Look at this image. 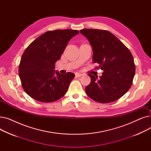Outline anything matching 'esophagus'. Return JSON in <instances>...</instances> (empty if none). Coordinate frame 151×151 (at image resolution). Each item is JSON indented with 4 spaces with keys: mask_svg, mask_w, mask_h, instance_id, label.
Returning <instances> with one entry per match:
<instances>
[{
    "mask_svg": "<svg viewBox=\"0 0 151 151\" xmlns=\"http://www.w3.org/2000/svg\"><path fill=\"white\" fill-rule=\"evenodd\" d=\"M83 75V74L80 73H75V76L76 78H79V77H81Z\"/></svg>",
    "mask_w": 151,
    "mask_h": 151,
    "instance_id": "obj_1",
    "label": "esophagus"
}]
</instances>
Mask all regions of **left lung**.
<instances>
[{"mask_svg": "<svg viewBox=\"0 0 151 151\" xmlns=\"http://www.w3.org/2000/svg\"><path fill=\"white\" fill-rule=\"evenodd\" d=\"M80 33L88 40L93 51L92 60L102 75L89 74L91 83L87 95L94 101L106 104L120 99L132 84L135 65L132 54L116 36L105 30L84 29Z\"/></svg>", "mask_w": 151, "mask_h": 151, "instance_id": "8db88e82", "label": "left lung"}]
</instances>
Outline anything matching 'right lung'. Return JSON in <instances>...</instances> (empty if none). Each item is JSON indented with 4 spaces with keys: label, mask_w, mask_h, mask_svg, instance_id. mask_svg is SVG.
<instances>
[{
    "label": "right lung",
    "mask_w": 151,
    "mask_h": 151,
    "mask_svg": "<svg viewBox=\"0 0 151 151\" xmlns=\"http://www.w3.org/2000/svg\"><path fill=\"white\" fill-rule=\"evenodd\" d=\"M77 30L47 31L32 42L24 52L19 63V76L24 91L42 102L57 101L67 92L75 74H60L55 63Z\"/></svg>",
    "instance_id": "add662e5"
}]
</instances>
